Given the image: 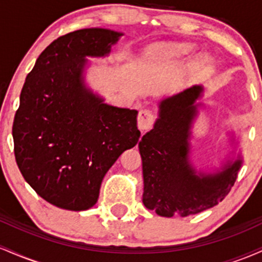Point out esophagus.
Instances as JSON below:
<instances>
[{"label": "esophagus", "instance_id": "obj_1", "mask_svg": "<svg viewBox=\"0 0 262 262\" xmlns=\"http://www.w3.org/2000/svg\"><path fill=\"white\" fill-rule=\"evenodd\" d=\"M155 122V116L150 111L143 110L138 114V128L140 130H149Z\"/></svg>", "mask_w": 262, "mask_h": 262}]
</instances>
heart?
Listing matches in <instances>:
<instances>
[{"mask_svg":"<svg viewBox=\"0 0 262 262\" xmlns=\"http://www.w3.org/2000/svg\"><path fill=\"white\" fill-rule=\"evenodd\" d=\"M192 50V47H173L166 48V49H159L158 55H181V54L189 53Z\"/></svg>","mask_w":262,"mask_h":262,"instance_id":"b5f03b06","label":"heart"}]
</instances>
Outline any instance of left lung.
Here are the masks:
<instances>
[{"label": "left lung", "instance_id": "1", "mask_svg": "<svg viewBox=\"0 0 262 262\" xmlns=\"http://www.w3.org/2000/svg\"><path fill=\"white\" fill-rule=\"evenodd\" d=\"M203 92L202 85H193L162 98L154 128L139 141L143 203L160 217H187L214 207L229 193L243 165L242 152L209 170L192 164V129L204 108Z\"/></svg>", "mask_w": 262, "mask_h": 262}]
</instances>
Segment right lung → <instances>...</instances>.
I'll use <instances>...</instances> for the list:
<instances>
[{
	"label": "right lung",
	"instance_id": "1",
	"mask_svg": "<svg viewBox=\"0 0 262 262\" xmlns=\"http://www.w3.org/2000/svg\"><path fill=\"white\" fill-rule=\"evenodd\" d=\"M122 32L85 28L45 48L27 76L12 128L20 172L43 200L86 210L123 151L139 141L137 110L108 104L87 85V58H106Z\"/></svg>",
	"mask_w": 262,
	"mask_h": 262
}]
</instances>
